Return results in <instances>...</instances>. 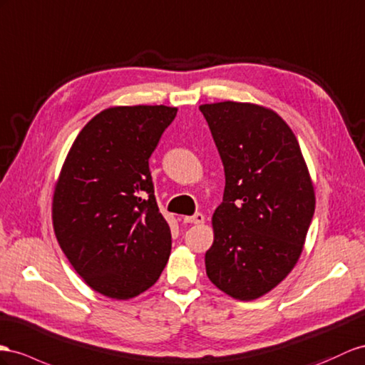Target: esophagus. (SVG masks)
Listing matches in <instances>:
<instances>
[{
  "label": "esophagus",
  "instance_id": "obj_1",
  "mask_svg": "<svg viewBox=\"0 0 365 365\" xmlns=\"http://www.w3.org/2000/svg\"><path fill=\"white\" fill-rule=\"evenodd\" d=\"M205 220V216L202 212H195L194 216H186L185 217V222L186 223H194V225H199V223H203Z\"/></svg>",
  "mask_w": 365,
  "mask_h": 365
}]
</instances>
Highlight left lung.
I'll use <instances>...</instances> for the list:
<instances>
[{
    "label": "left lung",
    "instance_id": "1",
    "mask_svg": "<svg viewBox=\"0 0 365 365\" xmlns=\"http://www.w3.org/2000/svg\"><path fill=\"white\" fill-rule=\"evenodd\" d=\"M199 109L225 170L207 274L228 296L253 301L282 282L301 256L314 214L313 182L296 135L274 110L237 101Z\"/></svg>",
    "mask_w": 365,
    "mask_h": 365
}]
</instances>
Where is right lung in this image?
I'll list each match as a JSON object with an SVG mask.
<instances>
[{
	"instance_id": "add662e5",
	"label": "right lung",
	"mask_w": 365,
	"mask_h": 365,
	"mask_svg": "<svg viewBox=\"0 0 365 365\" xmlns=\"http://www.w3.org/2000/svg\"><path fill=\"white\" fill-rule=\"evenodd\" d=\"M177 108L101 110L72 143L52 200L58 244L97 293L130 299L160 277L171 230L158 211L149 157Z\"/></svg>"
}]
</instances>
